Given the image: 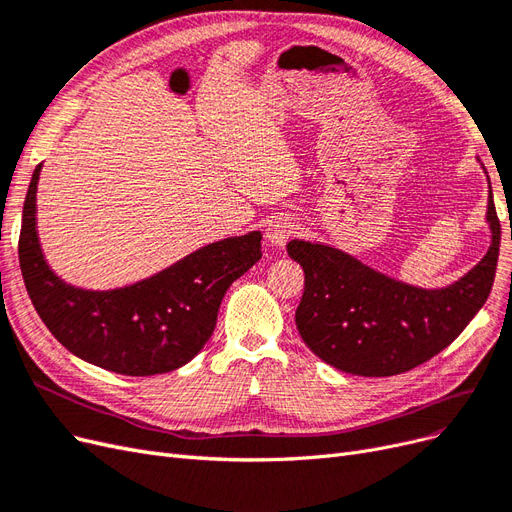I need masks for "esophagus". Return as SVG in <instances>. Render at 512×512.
Instances as JSON below:
<instances>
[{
	"mask_svg": "<svg viewBox=\"0 0 512 512\" xmlns=\"http://www.w3.org/2000/svg\"><path fill=\"white\" fill-rule=\"evenodd\" d=\"M295 229H298V225H295L291 219H274L268 227L266 232V238L272 246H285L289 242V238L295 234Z\"/></svg>",
	"mask_w": 512,
	"mask_h": 512,
	"instance_id": "esophagus-1",
	"label": "esophagus"
}]
</instances>
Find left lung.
<instances>
[{"label":"left lung","mask_w":512,"mask_h":512,"mask_svg":"<svg viewBox=\"0 0 512 512\" xmlns=\"http://www.w3.org/2000/svg\"><path fill=\"white\" fill-rule=\"evenodd\" d=\"M491 246L476 266L444 289H419L325 244L291 240L304 268L295 325L325 364L357 376H393L425 364L466 329L489 298L500 253V219L489 185Z\"/></svg>","instance_id":"left-lung-1"}]
</instances>
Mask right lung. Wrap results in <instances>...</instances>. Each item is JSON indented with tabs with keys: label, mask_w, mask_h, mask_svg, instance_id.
<instances>
[{
	"label": "right lung",
	"mask_w": 512,
	"mask_h": 512,
	"mask_svg": "<svg viewBox=\"0 0 512 512\" xmlns=\"http://www.w3.org/2000/svg\"><path fill=\"white\" fill-rule=\"evenodd\" d=\"M42 163L25 195L19 261L31 304L51 334L76 357L127 376L185 366L217 325L223 295L261 259V234L225 238L123 289L72 287L48 268L36 232Z\"/></svg>",
	"instance_id": "add662e5"
}]
</instances>
